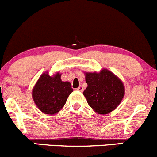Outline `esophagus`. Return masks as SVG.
Segmentation results:
<instances>
[{
	"label": "esophagus",
	"mask_w": 157,
	"mask_h": 157,
	"mask_svg": "<svg viewBox=\"0 0 157 157\" xmlns=\"http://www.w3.org/2000/svg\"><path fill=\"white\" fill-rule=\"evenodd\" d=\"M77 90H79V91H83V86H82L81 85H80V86H79L78 88H77Z\"/></svg>",
	"instance_id": "1"
}]
</instances>
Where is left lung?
Instances as JSON below:
<instances>
[{
  "label": "left lung",
  "instance_id": "left-lung-1",
  "mask_svg": "<svg viewBox=\"0 0 157 157\" xmlns=\"http://www.w3.org/2000/svg\"><path fill=\"white\" fill-rule=\"evenodd\" d=\"M87 87L83 95L88 104L98 114H107L115 109L124 96L122 81L108 70L100 73H86Z\"/></svg>",
  "mask_w": 157,
  "mask_h": 157
}]
</instances>
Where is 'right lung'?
<instances>
[{"mask_svg": "<svg viewBox=\"0 0 157 157\" xmlns=\"http://www.w3.org/2000/svg\"><path fill=\"white\" fill-rule=\"evenodd\" d=\"M59 73L51 77L44 73L40 77L32 91L33 101L42 112L54 114L61 109L74 90L69 82H63Z\"/></svg>", "mask_w": 157, "mask_h": 157, "instance_id": "add662e5", "label": "right lung"}]
</instances>
